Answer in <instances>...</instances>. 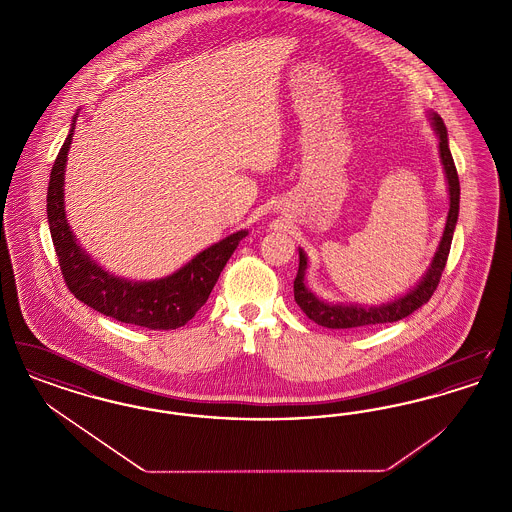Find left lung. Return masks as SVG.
I'll return each mask as SVG.
<instances>
[{
  "label": "left lung",
  "instance_id": "1",
  "mask_svg": "<svg viewBox=\"0 0 512 512\" xmlns=\"http://www.w3.org/2000/svg\"><path fill=\"white\" fill-rule=\"evenodd\" d=\"M428 119L438 136L439 159L443 165L445 180H447V192H449V213H447L445 228H443V234H441V240H439L434 257H432L430 267L422 274V278L418 280V284L414 286L413 290L391 299L388 303L372 305V307L359 305V303H330L307 288L305 276H307V267H309L307 261L309 259H307L305 251L299 249V270H297V276L293 282V297H295V303L301 307V311L313 322H317L318 326L341 330V328H361V326H370V324L395 322V320L413 315L414 311L420 309L424 303H428L432 293L436 292L441 272H443L447 257H449L457 219H459L461 186H459V174L455 169V161H453V155L449 149L447 128L438 113H428Z\"/></svg>",
  "mask_w": 512,
  "mask_h": 512
}]
</instances>
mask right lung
<instances>
[{"label": "right lung", "instance_id": "add662e5", "mask_svg": "<svg viewBox=\"0 0 512 512\" xmlns=\"http://www.w3.org/2000/svg\"><path fill=\"white\" fill-rule=\"evenodd\" d=\"M76 115L69 136L53 163L48 186L49 232L67 288L76 299L105 317L149 330H176L192 320L205 305L222 268L247 236V230H238L203 249L192 261L165 278L134 282L99 267L78 244L65 215V169L73 144Z\"/></svg>", "mask_w": 512, "mask_h": 512}]
</instances>
